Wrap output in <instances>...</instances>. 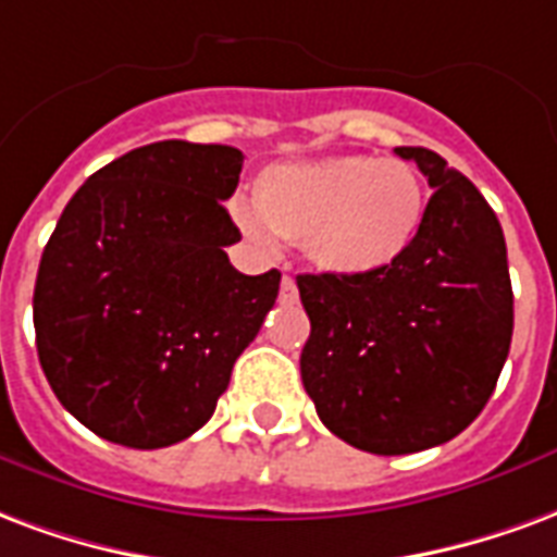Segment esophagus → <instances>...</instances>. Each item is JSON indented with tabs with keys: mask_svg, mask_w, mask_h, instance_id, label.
I'll list each match as a JSON object with an SVG mask.
<instances>
[{
	"mask_svg": "<svg viewBox=\"0 0 557 557\" xmlns=\"http://www.w3.org/2000/svg\"><path fill=\"white\" fill-rule=\"evenodd\" d=\"M296 282L294 278H290V275H284L282 278V294H278V299H282V302H296Z\"/></svg>",
	"mask_w": 557,
	"mask_h": 557,
	"instance_id": "esophagus-1",
	"label": "esophagus"
}]
</instances>
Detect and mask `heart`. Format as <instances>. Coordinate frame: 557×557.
<instances>
[{
  "label": "heart",
  "instance_id": "heart-1",
  "mask_svg": "<svg viewBox=\"0 0 557 557\" xmlns=\"http://www.w3.org/2000/svg\"><path fill=\"white\" fill-rule=\"evenodd\" d=\"M251 210H234L251 243H299L311 267L338 278L392 270L424 222V186L407 160L341 153L278 162L251 184Z\"/></svg>",
  "mask_w": 557,
  "mask_h": 557
}]
</instances>
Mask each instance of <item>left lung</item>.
Wrapping results in <instances>:
<instances>
[{"instance_id": "obj_1", "label": "left lung", "mask_w": 557, "mask_h": 557, "mask_svg": "<svg viewBox=\"0 0 557 557\" xmlns=\"http://www.w3.org/2000/svg\"><path fill=\"white\" fill-rule=\"evenodd\" d=\"M433 186L412 249L371 278L296 275L311 320L299 371L320 421L395 457L481 416L513 335L507 246L478 186L428 148H395Z\"/></svg>"}]
</instances>
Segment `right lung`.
<instances>
[{"label": "right lung", "mask_w": 557, "mask_h": 557, "mask_svg": "<svg viewBox=\"0 0 557 557\" xmlns=\"http://www.w3.org/2000/svg\"><path fill=\"white\" fill-rule=\"evenodd\" d=\"M243 153L153 141L85 181L40 255L35 344L52 392L100 440L153 450L205 428L282 273L243 275L228 201Z\"/></svg>", "instance_id": "1"}]
</instances>
